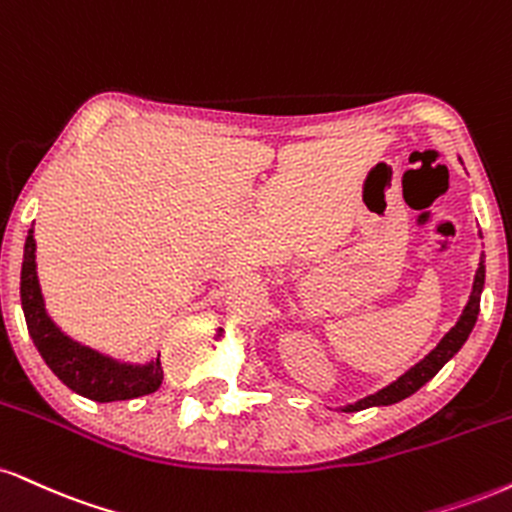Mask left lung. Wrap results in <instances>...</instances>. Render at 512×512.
Returning a JSON list of instances; mask_svg holds the SVG:
<instances>
[{
  "label": "left lung",
  "instance_id": "obj_1",
  "mask_svg": "<svg viewBox=\"0 0 512 512\" xmlns=\"http://www.w3.org/2000/svg\"><path fill=\"white\" fill-rule=\"evenodd\" d=\"M484 257L479 260V267H477V274H474V283H472V293H470V300H467L463 315H460L458 322L451 331H448L446 336L441 338L439 346H436L432 353L424 355V360L417 362L415 367H410L408 372L400 374L396 381H391L389 386H384V389L372 393V396L367 398H360L357 403H350V405H343V412H357V410H365V408H379V405H393L398 403V400L412 396L415 391H420L424 384H427L429 379L436 377V372L446 365L451 357L458 353L460 348L465 346L467 336L472 334L474 324H477V315H479V298H482V288H484Z\"/></svg>",
  "mask_w": 512,
  "mask_h": 512
}]
</instances>
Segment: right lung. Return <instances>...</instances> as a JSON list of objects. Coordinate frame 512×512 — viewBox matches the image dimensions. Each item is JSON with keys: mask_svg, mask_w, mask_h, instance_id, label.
Masks as SVG:
<instances>
[{"mask_svg": "<svg viewBox=\"0 0 512 512\" xmlns=\"http://www.w3.org/2000/svg\"><path fill=\"white\" fill-rule=\"evenodd\" d=\"M21 305L26 315L28 334L35 348L57 377L76 391L78 396L97 400V403H114V400H131L155 393L162 386L164 372L159 357L145 365L114 360V357L92 350L83 343L66 336L45 310L38 281V264H35V238L33 229L28 231L26 248H23L21 267Z\"/></svg>", "mask_w": 512, "mask_h": 512, "instance_id": "add662e5", "label": "right lung"}]
</instances>
